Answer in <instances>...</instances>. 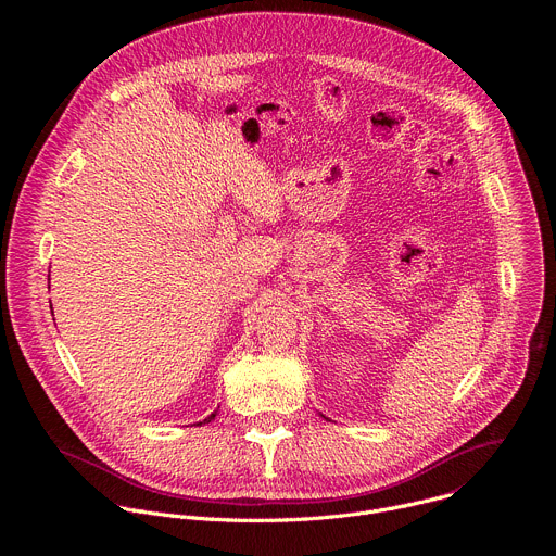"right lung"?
Wrapping results in <instances>:
<instances>
[{
	"label": "right lung",
	"instance_id": "add662e5",
	"mask_svg": "<svg viewBox=\"0 0 556 556\" xmlns=\"http://www.w3.org/2000/svg\"><path fill=\"white\" fill-rule=\"evenodd\" d=\"M215 416H217V412H213L208 418H204L202 422H198V425H204V422H211V420H215Z\"/></svg>",
	"mask_w": 556,
	"mask_h": 556
}]
</instances>
